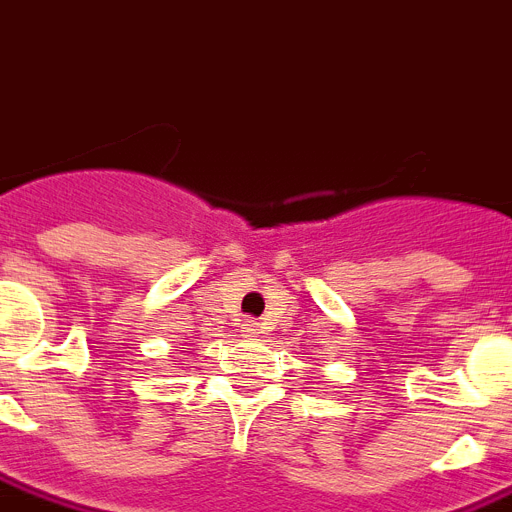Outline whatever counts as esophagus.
<instances>
[{"label":"esophagus","instance_id":"esophagus-1","mask_svg":"<svg viewBox=\"0 0 512 512\" xmlns=\"http://www.w3.org/2000/svg\"><path fill=\"white\" fill-rule=\"evenodd\" d=\"M242 331H244V336H257V334H260V328H257V321H252V318H244V321H242Z\"/></svg>","mask_w":512,"mask_h":512}]
</instances>
